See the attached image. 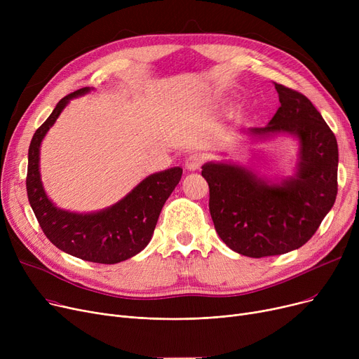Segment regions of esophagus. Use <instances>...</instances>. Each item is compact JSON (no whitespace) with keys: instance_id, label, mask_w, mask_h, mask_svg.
Segmentation results:
<instances>
[{"instance_id":"34e87169","label":"esophagus","mask_w":359,"mask_h":359,"mask_svg":"<svg viewBox=\"0 0 359 359\" xmlns=\"http://www.w3.org/2000/svg\"><path fill=\"white\" fill-rule=\"evenodd\" d=\"M202 163H203V158L199 154H191L189 157L186 158L184 165H186L187 170H191V172H194V170H198L202 165Z\"/></svg>"}]
</instances>
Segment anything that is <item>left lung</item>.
I'll use <instances>...</instances> for the list:
<instances>
[{
	"instance_id": "left-lung-1",
	"label": "left lung",
	"mask_w": 359,
	"mask_h": 359,
	"mask_svg": "<svg viewBox=\"0 0 359 359\" xmlns=\"http://www.w3.org/2000/svg\"><path fill=\"white\" fill-rule=\"evenodd\" d=\"M280 107L268 126L249 134L290 132L301 142L295 179L282 184L257 180L246 170L221 163L202 167L210 186V212L227 246L244 256L284 255L306 244L337 195L336 137L313 103L297 90L275 83Z\"/></svg>"
}]
</instances>
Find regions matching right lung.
<instances>
[{"label":"right lung","mask_w":359,"mask_h":359,"mask_svg":"<svg viewBox=\"0 0 359 359\" xmlns=\"http://www.w3.org/2000/svg\"><path fill=\"white\" fill-rule=\"evenodd\" d=\"M87 91L84 87L61 99L50 116L36 129L29 147L27 198L37 222L53 246L83 260L113 265L145 249L163 205L179 184L183 170L173 167L151 175L121 202L97 214H72L53 206L41 183L39 147L69 99Z\"/></svg>","instance_id":"add662e5"}]
</instances>
